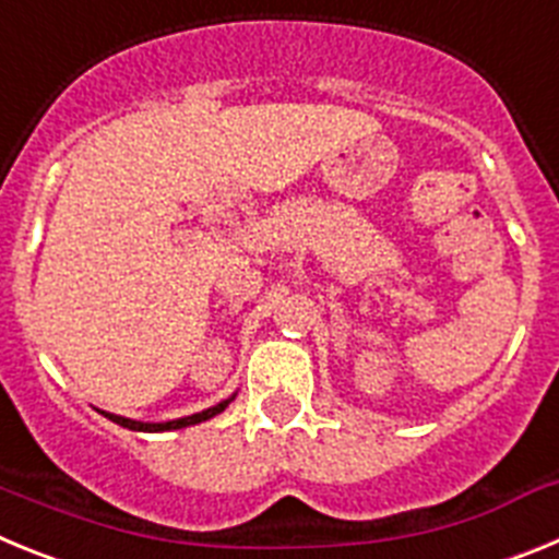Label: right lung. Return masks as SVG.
Segmentation results:
<instances>
[{
  "label": "right lung",
  "instance_id": "right-lung-1",
  "mask_svg": "<svg viewBox=\"0 0 559 559\" xmlns=\"http://www.w3.org/2000/svg\"><path fill=\"white\" fill-rule=\"evenodd\" d=\"M231 400H235V394L226 400H221V403H215V406L204 408V412L199 414H190V417H179V419H167V423H142V419H131V417H120V414H111V412H97L103 414V417H108L111 423H117V426L128 428V431H145V433H159V431H179V428H190V426H199V423H206V419H212L215 414L224 412L226 406H229Z\"/></svg>",
  "mask_w": 559,
  "mask_h": 559
}]
</instances>
